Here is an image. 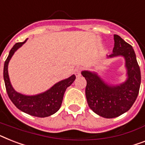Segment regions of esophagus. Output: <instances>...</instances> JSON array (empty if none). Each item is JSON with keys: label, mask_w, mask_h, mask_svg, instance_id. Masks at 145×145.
Listing matches in <instances>:
<instances>
[{"label": "esophagus", "mask_w": 145, "mask_h": 145, "mask_svg": "<svg viewBox=\"0 0 145 145\" xmlns=\"http://www.w3.org/2000/svg\"><path fill=\"white\" fill-rule=\"evenodd\" d=\"M83 69L81 67H77L74 69V74L76 75V77H79V76L81 75V71H82Z\"/></svg>", "instance_id": "34e87169"}]
</instances>
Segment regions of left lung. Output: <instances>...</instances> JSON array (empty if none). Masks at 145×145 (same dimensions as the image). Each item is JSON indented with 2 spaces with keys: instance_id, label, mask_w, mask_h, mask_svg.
Segmentation results:
<instances>
[{
  "instance_id": "8db88e82",
  "label": "left lung",
  "mask_w": 145,
  "mask_h": 145,
  "mask_svg": "<svg viewBox=\"0 0 145 145\" xmlns=\"http://www.w3.org/2000/svg\"><path fill=\"white\" fill-rule=\"evenodd\" d=\"M113 53L109 57L124 56L128 79L120 86L106 84L95 73L83 71L87 82L86 96L89 106L101 117L112 118L127 112L138 95L141 71L133 47L118 35H114Z\"/></svg>"
}]
</instances>
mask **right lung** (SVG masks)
I'll list each match as a JSON object with an SVG mask.
<instances>
[{
	"label": "right lung",
	"mask_w": 145,
	"mask_h": 145,
	"mask_svg": "<svg viewBox=\"0 0 145 145\" xmlns=\"http://www.w3.org/2000/svg\"><path fill=\"white\" fill-rule=\"evenodd\" d=\"M27 39L23 42H18L9 51V56L4 62L3 67V79L5 83L6 90L9 99L14 105L21 111L33 116L44 118L56 113L62 105L63 95L66 89L76 79L75 75L69 78L59 82L48 91L35 96H26L16 92L12 87L8 75V63L15 51L25 43Z\"/></svg>",
	"instance_id": "1"
}]
</instances>
